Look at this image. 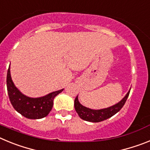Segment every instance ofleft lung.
<instances>
[{
	"mask_svg": "<svg viewBox=\"0 0 150 150\" xmlns=\"http://www.w3.org/2000/svg\"><path fill=\"white\" fill-rule=\"evenodd\" d=\"M129 92L130 90L125 95V96L120 102H118L117 104L100 110H92L83 106L79 103L77 95L74 100V107H75V110L79 116L82 120L87 122H99L109 119L111 116H114L116 112H119L124 106L125 103L129 95Z\"/></svg>",
	"mask_w": 150,
	"mask_h": 150,
	"instance_id": "obj_1",
	"label": "left lung"
}]
</instances>
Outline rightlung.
<instances>
[{"mask_svg":"<svg viewBox=\"0 0 150 150\" xmlns=\"http://www.w3.org/2000/svg\"><path fill=\"white\" fill-rule=\"evenodd\" d=\"M6 87L8 95L13 108L21 115L30 120H39L50 113L54 98L63 89L52 91L48 95L40 98H30L22 94L13 83L10 74V67L7 71Z\"/></svg>","mask_w":150,"mask_h":150,"instance_id":"obj_1","label":"right lung"}]
</instances>
